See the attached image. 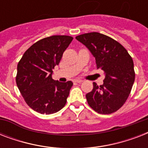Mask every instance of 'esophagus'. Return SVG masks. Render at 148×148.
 Listing matches in <instances>:
<instances>
[{
	"mask_svg": "<svg viewBox=\"0 0 148 148\" xmlns=\"http://www.w3.org/2000/svg\"><path fill=\"white\" fill-rule=\"evenodd\" d=\"M74 81L76 82V83H81V82H83V80H81L80 78H77L74 80Z\"/></svg>",
	"mask_w": 148,
	"mask_h": 148,
	"instance_id": "1",
	"label": "esophagus"
}]
</instances>
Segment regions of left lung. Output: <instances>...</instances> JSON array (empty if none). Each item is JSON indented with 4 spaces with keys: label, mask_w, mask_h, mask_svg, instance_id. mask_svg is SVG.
I'll use <instances>...</instances> for the list:
<instances>
[{
    "label": "left lung",
    "mask_w": 148,
    "mask_h": 148,
    "mask_svg": "<svg viewBox=\"0 0 148 148\" xmlns=\"http://www.w3.org/2000/svg\"><path fill=\"white\" fill-rule=\"evenodd\" d=\"M76 39L90 51L97 69L105 74L103 84L94 82L92 90L86 95L88 104L102 114L117 111L127 101L134 82L132 58L120 43L101 33L84 34Z\"/></svg>",
    "instance_id": "8db88e82"
}]
</instances>
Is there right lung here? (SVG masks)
I'll use <instances>...</instances> for the list:
<instances>
[{
	"label": "right lung",
	"mask_w": 148,
	"mask_h": 148,
	"mask_svg": "<svg viewBox=\"0 0 148 148\" xmlns=\"http://www.w3.org/2000/svg\"><path fill=\"white\" fill-rule=\"evenodd\" d=\"M72 40L67 35L43 38L25 51L17 64V88L27 105L37 112L51 114L66 104L73 83L54 81L52 74Z\"/></svg>",
	"instance_id": "1"
}]
</instances>
